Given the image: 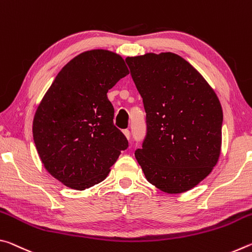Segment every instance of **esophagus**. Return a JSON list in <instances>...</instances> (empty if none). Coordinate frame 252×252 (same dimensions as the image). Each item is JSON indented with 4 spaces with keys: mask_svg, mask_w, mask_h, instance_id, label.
<instances>
[{
    "mask_svg": "<svg viewBox=\"0 0 252 252\" xmlns=\"http://www.w3.org/2000/svg\"><path fill=\"white\" fill-rule=\"evenodd\" d=\"M123 134H125V136L126 138L129 140L130 139V131L127 130V129H126V130H123Z\"/></svg>",
    "mask_w": 252,
    "mask_h": 252,
    "instance_id": "esophagus-1",
    "label": "esophagus"
}]
</instances>
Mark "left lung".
Instances as JSON below:
<instances>
[{"label": "left lung", "instance_id": "left-lung-1", "mask_svg": "<svg viewBox=\"0 0 252 252\" xmlns=\"http://www.w3.org/2000/svg\"><path fill=\"white\" fill-rule=\"evenodd\" d=\"M126 61L147 112V138L135 159L159 190L189 191L218 163L223 119L218 96L176 53H146Z\"/></svg>", "mask_w": 252, "mask_h": 252}]
</instances>
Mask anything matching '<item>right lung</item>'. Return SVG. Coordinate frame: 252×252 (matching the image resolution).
Segmentation results:
<instances>
[{
	"label": "right lung",
	"instance_id": "add662e5",
	"mask_svg": "<svg viewBox=\"0 0 252 252\" xmlns=\"http://www.w3.org/2000/svg\"><path fill=\"white\" fill-rule=\"evenodd\" d=\"M129 73L121 55L85 51L62 67L42 97L34 143L46 171L62 185L81 191L102 182L127 148L106 93Z\"/></svg>",
	"mask_w": 252,
	"mask_h": 252
}]
</instances>
